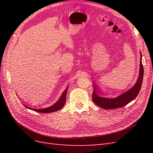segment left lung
<instances>
[{
    "label": "left lung",
    "instance_id": "8db88e82",
    "mask_svg": "<svg viewBox=\"0 0 153 153\" xmlns=\"http://www.w3.org/2000/svg\"><path fill=\"white\" fill-rule=\"evenodd\" d=\"M142 54L140 53V73L135 85L131 89L128 90L124 94H121L115 98H107L101 97L98 94L97 87L93 85V92H92V100L96 105L105 109H113L121 108L126 105L131 101L135 100L139 93L143 76V68L142 62Z\"/></svg>",
    "mask_w": 153,
    "mask_h": 153
}]
</instances>
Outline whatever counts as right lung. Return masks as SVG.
<instances>
[{
    "instance_id": "right-lung-1",
    "label": "right lung",
    "mask_w": 153,
    "mask_h": 153,
    "mask_svg": "<svg viewBox=\"0 0 153 153\" xmlns=\"http://www.w3.org/2000/svg\"><path fill=\"white\" fill-rule=\"evenodd\" d=\"M68 87L66 88L63 92V93L62 94L61 98H59V100L57 101L56 103H55L53 105L50 106V107L48 108H41V109H34L32 108H30V107H27L26 105H25V107L29 108L32 110L36 111V112H41V113H50V112H55V111H57L60 109H61L64 104H65L66 100V94H67V91H68Z\"/></svg>"
}]
</instances>
